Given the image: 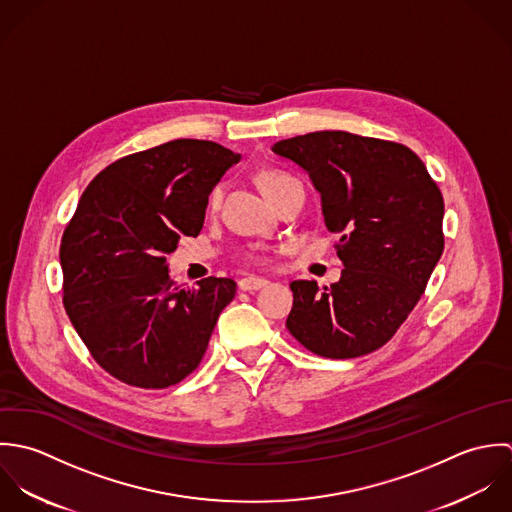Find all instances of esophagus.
Segmentation results:
<instances>
[{
	"instance_id": "1",
	"label": "esophagus",
	"mask_w": 512,
	"mask_h": 512,
	"mask_svg": "<svg viewBox=\"0 0 512 512\" xmlns=\"http://www.w3.org/2000/svg\"><path fill=\"white\" fill-rule=\"evenodd\" d=\"M269 281L263 279V277H245L239 281V289L241 291H247V293H253V291H259L263 287H267Z\"/></svg>"
}]
</instances>
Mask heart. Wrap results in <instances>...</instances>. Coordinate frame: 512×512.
Listing matches in <instances>:
<instances>
[{
	"label": "heart",
	"instance_id": "obj_1",
	"mask_svg": "<svg viewBox=\"0 0 512 512\" xmlns=\"http://www.w3.org/2000/svg\"><path fill=\"white\" fill-rule=\"evenodd\" d=\"M285 180H287L285 174H279V172H265V174L259 178V184H261L263 192L267 194V192H271L275 186H279V184L285 182ZM219 196H221L219 190H215V192L211 194V205H215L219 202Z\"/></svg>",
	"mask_w": 512,
	"mask_h": 512
}]
</instances>
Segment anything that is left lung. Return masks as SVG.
I'll list each match as a JSON object with an SVG mask.
<instances>
[{
    "instance_id": "8db88e82",
    "label": "left lung",
    "mask_w": 512,
    "mask_h": 512,
    "mask_svg": "<svg viewBox=\"0 0 512 512\" xmlns=\"http://www.w3.org/2000/svg\"><path fill=\"white\" fill-rule=\"evenodd\" d=\"M303 168L338 231V283L293 281L289 332L310 352L358 358L384 346L421 299L443 253V196L408 146L344 130L279 140Z\"/></svg>"
}]
</instances>
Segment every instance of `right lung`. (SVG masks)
Returning <instances> with one entry per match:
<instances>
[{
	"instance_id": "right-lung-1",
	"label": "right lung",
	"mask_w": 512,
	"mask_h": 512,
	"mask_svg": "<svg viewBox=\"0 0 512 512\" xmlns=\"http://www.w3.org/2000/svg\"><path fill=\"white\" fill-rule=\"evenodd\" d=\"M239 160L217 142L180 138L116 160L83 192L61 241L63 305L116 380L160 390L202 362L235 281L180 287L166 255L202 231L209 194Z\"/></svg>"
}]
</instances>
